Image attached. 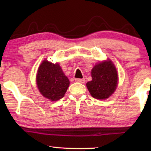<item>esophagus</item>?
Segmentation results:
<instances>
[{"mask_svg":"<svg viewBox=\"0 0 151 151\" xmlns=\"http://www.w3.org/2000/svg\"><path fill=\"white\" fill-rule=\"evenodd\" d=\"M75 81L77 82V83H85V78H76Z\"/></svg>","mask_w":151,"mask_h":151,"instance_id":"34e87169","label":"esophagus"}]
</instances>
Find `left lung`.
Instances as JSON below:
<instances>
[{"label": "left lung", "instance_id": "obj_1", "mask_svg": "<svg viewBox=\"0 0 151 151\" xmlns=\"http://www.w3.org/2000/svg\"><path fill=\"white\" fill-rule=\"evenodd\" d=\"M92 81L86 83L89 93L94 99L104 100L115 91L118 84V74L112 61L99 63L91 70Z\"/></svg>", "mask_w": 151, "mask_h": 151}]
</instances>
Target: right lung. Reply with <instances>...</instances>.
Segmentation results:
<instances>
[{"label":"right lung","instance_id":"1","mask_svg":"<svg viewBox=\"0 0 151 151\" xmlns=\"http://www.w3.org/2000/svg\"><path fill=\"white\" fill-rule=\"evenodd\" d=\"M37 84L43 96L56 101L65 96L70 82L58 63L53 64L45 60L38 69Z\"/></svg>","mask_w":151,"mask_h":151}]
</instances>
